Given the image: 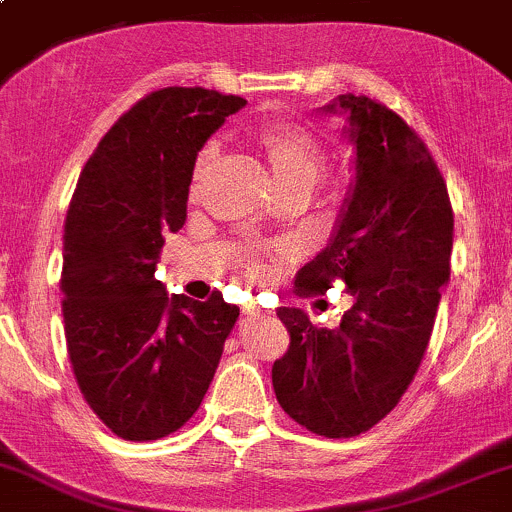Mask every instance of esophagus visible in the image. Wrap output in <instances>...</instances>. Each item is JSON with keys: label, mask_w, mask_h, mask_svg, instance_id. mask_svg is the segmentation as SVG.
<instances>
[{"label": "esophagus", "mask_w": 512, "mask_h": 512, "mask_svg": "<svg viewBox=\"0 0 512 512\" xmlns=\"http://www.w3.org/2000/svg\"><path fill=\"white\" fill-rule=\"evenodd\" d=\"M243 313H247V316H257V318L265 316V311H262L260 306H255V303H247V306L243 308Z\"/></svg>", "instance_id": "obj_1"}]
</instances>
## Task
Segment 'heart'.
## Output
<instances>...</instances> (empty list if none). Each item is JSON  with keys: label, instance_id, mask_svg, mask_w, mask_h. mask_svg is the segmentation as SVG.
I'll use <instances>...</instances> for the list:
<instances>
[{"label": "heart", "instance_id": "1", "mask_svg": "<svg viewBox=\"0 0 512 512\" xmlns=\"http://www.w3.org/2000/svg\"><path fill=\"white\" fill-rule=\"evenodd\" d=\"M252 145L265 157L269 177L277 192H303L308 196L325 170V148L320 140L296 123H267L252 133ZM213 165V148L201 150L192 167L189 187H201ZM252 272L260 274L262 265L252 262Z\"/></svg>", "mask_w": 512, "mask_h": 512}]
</instances>
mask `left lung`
Instances as JSON below:
<instances>
[{
    "mask_svg": "<svg viewBox=\"0 0 512 512\" xmlns=\"http://www.w3.org/2000/svg\"><path fill=\"white\" fill-rule=\"evenodd\" d=\"M323 111L347 116L355 182L330 245L294 286L308 299L342 279L352 308L338 328L279 308L291 342L272 386L289 418L340 440L384 420L418 372L449 282L454 216L430 150L389 106L340 94Z\"/></svg>",
    "mask_w": 512,
    "mask_h": 512,
    "instance_id": "left-lung-1",
    "label": "left lung"
}]
</instances>
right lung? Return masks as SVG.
Segmentation results:
<instances>
[{"label":"right lung","instance_id":"add662e5","mask_svg":"<svg viewBox=\"0 0 512 512\" xmlns=\"http://www.w3.org/2000/svg\"><path fill=\"white\" fill-rule=\"evenodd\" d=\"M243 97L165 87L133 104L87 160L63 235L67 355L84 401L114 435L150 442L199 411L240 316L221 294L167 296L165 233L187 221L199 150Z\"/></svg>","mask_w":512,"mask_h":512}]
</instances>
